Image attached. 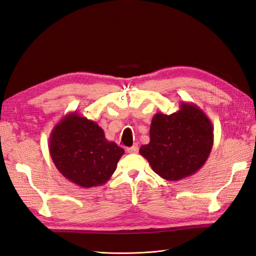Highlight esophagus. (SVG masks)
<instances>
[{
  "mask_svg": "<svg viewBox=\"0 0 256 256\" xmlns=\"http://www.w3.org/2000/svg\"><path fill=\"white\" fill-rule=\"evenodd\" d=\"M127 152H128L129 154H136V152H138V147L136 144H134L131 147H128Z\"/></svg>",
  "mask_w": 256,
  "mask_h": 256,
  "instance_id": "esophagus-1",
  "label": "esophagus"
}]
</instances>
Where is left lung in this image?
<instances>
[{"instance_id":"obj_1","label":"left lung","mask_w":256,"mask_h":256,"mask_svg":"<svg viewBox=\"0 0 256 256\" xmlns=\"http://www.w3.org/2000/svg\"><path fill=\"white\" fill-rule=\"evenodd\" d=\"M170 115L156 113L150 129V141L140 154L152 171L166 180H180L196 173L214 145V127L207 115L192 102H180Z\"/></svg>"}]
</instances>
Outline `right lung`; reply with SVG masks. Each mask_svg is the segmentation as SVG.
Instances as JSON below:
<instances>
[{
	"instance_id": "1",
	"label": "right lung",
	"mask_w": 256,
	"mask_h": 256,
	"mask_svg": "<svg viewBox=\"0 0 256 256\" xmlns=\"http://www.w3.org/2000/svg\"><path fill=\"white\" fill-rule=\"evenodd\" d=\"M49 152L58 172L82 188L106 184L125 154L118 144L106 140L95 122L76 112L65 115L54 126Z\"/></svg>"
}]
</instances>
